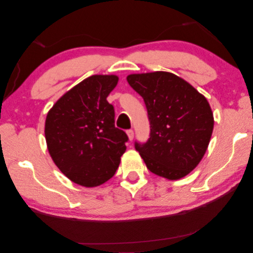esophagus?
Masks as SVG:
<instances>
[{
  "mask_svg": "<svg viewBox=\"0 0 253 253\" xmlns=\"http://www.w3.org/2000/svg\"><path fill=\"white\" fill-rule=\"evenodd\" d=\"M126 134H127V138H129L130 141L133 140V138H134V132H133V130H127V131H126Z\"/></svg>",
  "mask_w": 253,
  "mask_h": 253,
  "instance_id": "esophagus-1",
  "label": "esophagus"
}]
</instances>
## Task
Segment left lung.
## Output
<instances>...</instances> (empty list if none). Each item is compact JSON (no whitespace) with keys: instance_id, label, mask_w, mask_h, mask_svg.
<instances>
[{"instance_id":"1","label":"left lung","mask_w":253,"mask_h":253,"mask_svg":"<svg viewBox=\"0 0 253 253\" xmlns=\"http://www.w3.org/2000/svg\"><path fill=\"white\" fill-rule=\"evenodd\" d=\"M127 83L143 97L150 121V138L135 150L152 173L169 180L189 174L200 161L213 131L208 100L170 72L130 74Z\"/></svg>"}]
</instances>
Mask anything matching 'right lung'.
Returning <instances> with one entry per match:
<instances>
[{"instance_id": "right-lung-1", "label": "right lung", "mask_w": 253, "mask_h": 253, "mask_svg": "<svg viewBox=\"0 0 253 253\" xmlns=\"http://www.w3.org/2000/svg\"><path fill=\"white\" fill-rule=\"evenodd\" d=\"M117 75H92L62 95L45 120V140L53 162L83 187L112 178L126 152V133L114 126V108L106 101Z\"/></svg>"}]
</instances>
